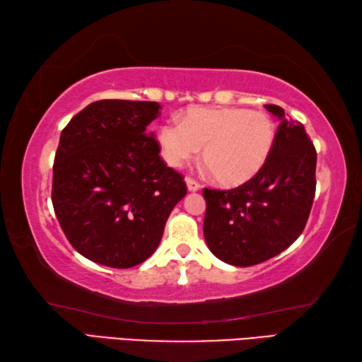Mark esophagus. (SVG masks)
Returning a JSON list of instances; mask_svg holds the SVG:
<instances>
[{
  "label": "esophagus",
  "mask_w": 362,
  "mask_h": 362,
  "mask_svg": "<svg viewBox=\"0 0 362 362\" xmlns=\"http://www.w3.org/2000/svg\"><path fill=\"white\" fill-rule=\"evenodd\" d=\"M185 183H187L188 192H198V189H199V183L196 182V180H193L192 177H187V179H185Z\"/></svg>",
  "instance_id": "1"
}]
</instances>
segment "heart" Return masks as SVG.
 <instances>
[{
  "instance_id": "b5f03b06",
  "label": "heart",
  "mask_w": 362,
  "mask_h": 362,
  "mask_svg": "<svg viewBox=\"0 0 362 362\" xmlns=\"http://www.w3.org/2000/svg\"><path fill=\"white\" fill-rule=\"evenodd\" d=\"M276 139V124L263 112L240 107H192L180 124L164 122L158 145L169 166L182 168L203 148V161L220 185L236 187L265 166Z\"/></svg>"
}]
</instances>
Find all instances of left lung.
Returning <instances> with one entry per match:
<instances>
[{"mask_svg": "<svg viewBox=\"0 0 362 362\" xmlns=\"http://www.w3.org/2000/svg\"><path fill=\"white\" fill-rule=\"evenodd\" d=\"M279 126L265 166L231 189L204 188V238L233 267H250L286 250L302 235L316 192V150L302 122L265 105Z\"/></svg>", "mask_w": 362, "mask_h": 362, "instance_id": "obj_1", "label": "left lung"}]
</instances>
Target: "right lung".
Instances as JSON below:
<instances>
[{
    "label": "right lung",
    "mask_w": 362,
    "mask_h": 362,
    "mask_svg": "<svg viewBox=\"0 0 362 362\" xmlns=\"http://www.w3.org/2000/svg\"><path fill=\"white\" fill-rule=\"evenodd\" d=\"M158 102L97 100L60 134L52 206L66 240L86 259L131 268L155 252L174 206L187 194L148 124Z\"/></svg>",
    "instance_id": "right-lung-1"
}]
</instances>
